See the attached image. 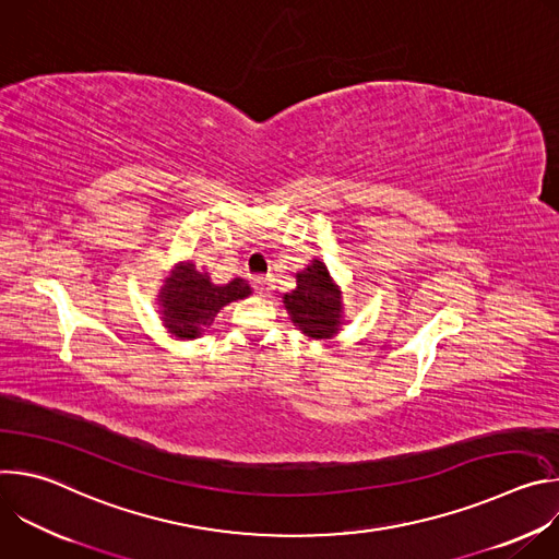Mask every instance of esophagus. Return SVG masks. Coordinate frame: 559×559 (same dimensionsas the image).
<instances>
[{
	"instance_id": "34e87169",
	"label": "esophagus",
	"mask_w": 559,
	"mask_h": 559,
	"mask_svg": "<svg viewBox=\"0 0 559 559\" xmlns=\"http://www.w3.org/2000/svg\"><path fill=\"white\" fill-rule=\"evenodd\" d=\"M252 285H254V289H257L259 296H270V292H272V281H270V278L259 276V278H254Z\"/></svg>"
}]
</instances>
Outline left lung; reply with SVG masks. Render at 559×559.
<instances>
[{
	"mask_svg": "<svg viewBox=\"0 0 559 559\" xmlns=\"http://www.w3.org/2000/svg\"><path fill=\"white\" fill-rule=\"evenodd\" d=\"M285 307L294 325L309 338H330L341 325V289L334 285L328 265L313 261L307 270L296 274V289L285 294Z\"/></svg>",
	"mask_w": 559,
	"mask_h": 559,
	"instance_id": "left-lung-1",
	"label": "left lung"
}]
</instances>
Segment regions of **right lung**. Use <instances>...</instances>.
I'll use <instances>...</instances> for the list:
<instances>
[{
	"instance_id": "add662e5",
	"label": "right lung",
	"mask_w": 559,
	"mask_h": 559,
	"mask_svg": "<svg viewBox=\"0 0 559 559\" xmlns=\"http://www.w3.org/2000/svg\"><path fill=\"white\" fill-rule=\"evenodd\" d=\"M252 294L243 278H234L227 285L210 283V276L192 263H181L162 287V311L166 328L179 338H197L205 325L214 321L221 307L231 300H241Z\"/></svg>"
}]
</instances>
